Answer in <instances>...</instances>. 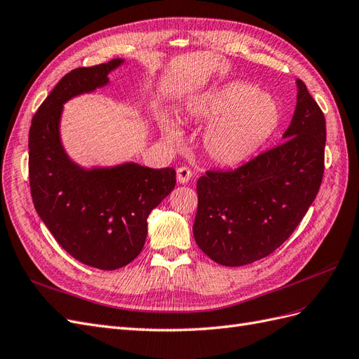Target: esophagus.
<instances>
[{
    "label": "esophagus",
    "instance_id": "1",
    "mask_svg": "<svg viewBox=\"0 0 359 359\" xmlns=\"http://www.w3.org/2000/svg\"><path fill=\"white\" fill-rule=\"evenodd\" d=\"M193 177V173L189 168L186 166H181L177 169V180L181 182V184H187Z\"/></svg>",
    "mask_w": 359,
    "mask_h": 359
}]
</instances>
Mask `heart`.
<instances>
[{
  "label": "heart",
  "mask_w": 359,
  "mask_h": 359,
  "mask_svg": "<svg viewBox=\"0 0 359 359\" xmlns=\"http://www.w3.org/2000/svg\"><path fill=\"white\" fill-rule=\"evenodd\" d=\"M190 112L198 121L210 124L202 137V148L206 157L220 166H238L252 158L280 123L274 97L241 81L199 97ZM161 130L170 142H178L181 137L178 127L168 119L161 121Z\"/></svg>",
  "instance_id": "obj_1"
}]
</instances>
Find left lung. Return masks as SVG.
Segmentation results:
<instances>
[{"label":"left lung","instance_id":"8db88e82","mask_svg":"<svg viewBox=\"0 0 359 359\" xmlns=\"http://www.w3.org/2000/svg\"><path fill=\"white\" fill-rule=\"evenodd\" d=\"M283 144L231 170L198 180L193 235L202 252L224 266H243L277 250L316 199L325 169L327 124L306 83Z\"/></svg>","mask_w":359,"mask_h":359}]
</instances>
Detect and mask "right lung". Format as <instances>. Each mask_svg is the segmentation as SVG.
Returning a JSON list of instances; mask_svg holds the SVG:
<instances>
[{
	"label": "right lung",
	"instance_id": "obj_1",
	"mask_svg": "<svg viewBox=\"0 0 359 359\" xmlns=\"http://www.w3.org/2000/svg\"><path fill=\"white\" fill-rule=\"evenodd\" d=\"M123 60L78 67L62 76L32 116L28 137L31 198L40 219L79 262L116 269L142 252L149 212L175 187V169L126 163L86 170L67 157L60 140L62 103L107 83Z\"/></svg>",
	"mask_w": 359,
	"mask_h": 359
}]
</instances>
